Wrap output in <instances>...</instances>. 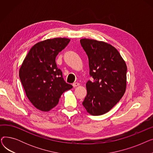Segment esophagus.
Listing matches in <instances>:
<instances>
[{
  "label": "esophagus",
  "instance_id": "esophagus-1",
  "mask_svg": "<svg viewBox=\"0 0 153 153\" xmlns=\"http://www.w3.org/2000/svg\"><path fill=\"white\" fill-rule=\"evenodd\" d=\"M78 85H79V83H78V82H74V83L72 84V86H73L74 87H76Z\"/></svg>",
  "mask_w": 153,
  "mask_h": 153
}]
</instances>
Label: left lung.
Returning a JSON list of instances; mask_svg holds the SVG:
<instances>
[{
    "mask_svg": "<svg viewBox=\"0 0 153 153\" xmlns=\"http://www.w3.org/2000/svg\"><path fill=\"white\" fill-rule=\"evenodd\" d=\"M81 46L89 59L87 94L82 105L92 115H101L122 99L126 87L127 68L115 48L95 39H81Z\"/></svg>",
    "mask_w": 153,
    "mask_h": 153,
    "instance_id": "left-lung-1",
    "label": "left lung"
}]
</instances>
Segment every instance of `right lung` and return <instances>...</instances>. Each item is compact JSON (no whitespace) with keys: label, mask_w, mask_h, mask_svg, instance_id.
Returning <instances> with one entry per match:
<instances>
[{"label":"right lung","mask_w":153,"mask_h":153,"mask_svg":"<svg viewBox=\"0 0 153 153\" xmlns=\"http://www.w3.org/2000/svg\"><path fill=\"white\" fill-rule=\"evenodd\" d=\"M70 39H48L30 50L19 71V77L28 99L38 109L47 111L58 103L63 92L72 88L62 77L56 57Z\"/></svg>","instance_id":"obj_1"}]
</instances>
